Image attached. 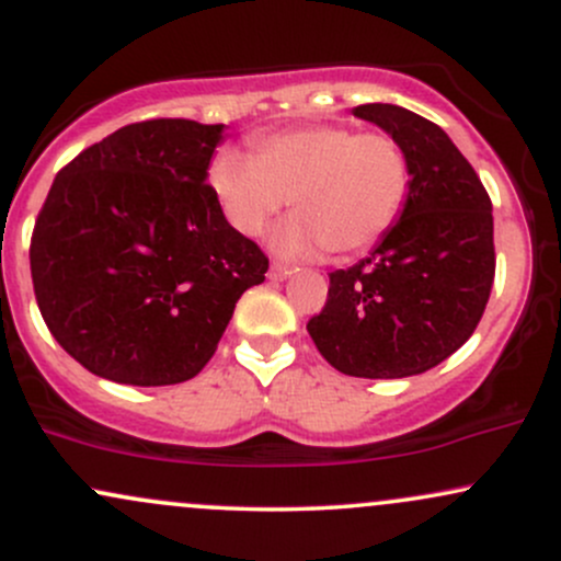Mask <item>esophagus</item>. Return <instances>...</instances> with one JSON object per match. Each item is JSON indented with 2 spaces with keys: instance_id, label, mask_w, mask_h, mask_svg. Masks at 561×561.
Returning a JSON list of instances; mask_svg holds the SVG:
<instances>
[{
  "instance_id": "obj_1",
  "label": "esophagus",
  "mask_w": 561,
  "mask_h": 561,
  "mask_svg": "<svg viewBox=\"0 0 561 561\" xmlns=\"http://www.w3.org/2000/svg\"><path fill=\"white\" fill-rule=\"evenodd\" d=\"M293 274V268H287V266H282V263H274L272 266V272H268V276H272V279H287V276Z\"/></svg>"
}]
</instances>
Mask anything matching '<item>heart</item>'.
I'll return each instance as SVG.
<instances>
[{
  "mask_svg": "<svg viewBox=\"0 0 561 561\" xmlns=\"http://www.w3.org/2000/svg\"><path fill=\"white\" fill-rule=\"evenodd\" d=\"M227 221L244 237H259L282 208L298 216L276 231L282 255H356L388 234L409 195L411 169L403 145L388 131H353L313 124L263 134L250 158L221 152L210 163Z\"/></svg>",
  "mask_w": 561,
  "mask_h": 561,
  "instance_id": "heart-1",
  "label": "heart"
}]
</instances>
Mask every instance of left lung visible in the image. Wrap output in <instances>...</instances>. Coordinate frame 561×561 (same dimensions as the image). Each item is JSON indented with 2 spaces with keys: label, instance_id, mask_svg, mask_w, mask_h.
<instances>
[{
  "label": "left lung",
  "instance_id": "obj_1",
  "mask_svg": "<svg viewBox=\"0 0 561 561\" xmlns=\"http://www.w3.org/2000/svg\"><path fill=\"white\" fill-rule=\"evenodd\" d=\"M409 156L403 214L369 259L330 274L306 324L321 356L351 377L422 375L472 337L495 276L493 205L440 126L398 105L353 107Z\"/></svg>",
  "mask_w": 561,
  "mask_h": 561
}]
</instances>
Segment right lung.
Segmentation results:
<instances>
[{
  "instance_id": "1",
  "label": "right lung",
  "mask_w": 561,
  "mask_h": 561,
  "mask_svg": "<svg viewBox=\"0 0 561 561\" xmlns=\"http://www.w3.org/2000/svg\"><path fill=\"white\" fill-rule=\"evenodd\" d=\"M224 124L152 118L87 147L55 176L31 234L38 311L96 377L160 388L216 353L268 259L224 218L208 165Z\"/></svg>"
}]
</instances>
